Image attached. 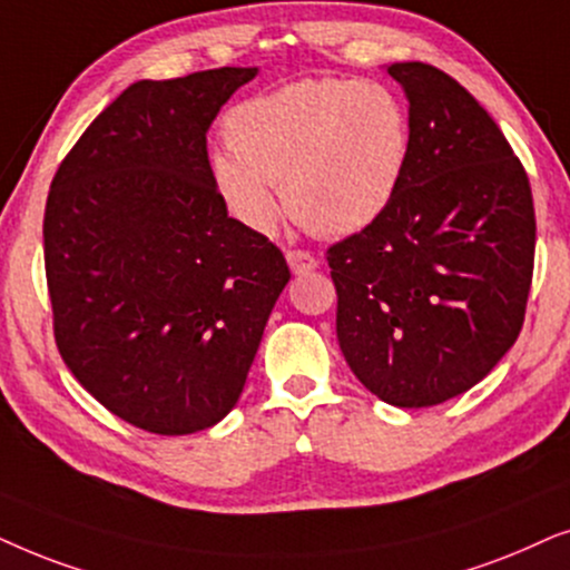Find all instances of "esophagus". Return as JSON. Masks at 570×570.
I'll return each instance as SVG.
<instances>
[{"label": "esophagus", "mask_w": 570, "mask_h": 570, "mask_svg": "<svg viewBox=\"0 0 570 570\" xmlns=\"http://www.w3.org/2000/svg\"><path fill=\"white\" fill-rule=\"evenodd\" d=\"M286 263H289L294 276H305V273L317 268V261L309 253H305V249H289L286 253Z\"/></svg>", "instance_id": "34e87169"}]
</instances>
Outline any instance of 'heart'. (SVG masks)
<instances>
[{
    "instance_id": "1",
    "label": "heart",
    "mask_w": 570,
    "mask_h": 570,
    "mask_svg": "<svg viewBox=\"0 0 570 570\" xmlns=\"http://www.w3.org/2000/svg\"><path fill=\"white\" fill-rule=\"evenodd\" d=\"M229 148L210 156V181L255 234L278 226L284 187L292 216L325 237L381 218L404 181L412 127L389 86L305 78L247 98L226 114Z\"/></svg>"
}]
</instances>
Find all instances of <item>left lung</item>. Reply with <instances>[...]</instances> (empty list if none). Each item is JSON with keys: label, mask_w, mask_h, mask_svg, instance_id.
<instances>
[{"label": "left lung", "mask_w": 570, "mask_h": 570, "mask_svg": "<svg viewBox=\"0 0 570 570\" xmlns=\"http://www.w3.org/2000/svg\"><path fill=\"white\" fill-rule=\"evenodd\" d=\"M385 72L409 101L404 181L328 265L352 373L385 404L422 409L472 389L515 344L537 224L527 171L480 101L432 65Z\"/></svg>", "instance_id": "obj_1"}]
</instances>
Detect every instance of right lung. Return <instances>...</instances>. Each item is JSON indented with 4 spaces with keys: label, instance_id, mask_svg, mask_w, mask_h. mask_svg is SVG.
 I'll return each instance as SVG.
<instances>
[{
    "label": "right lung",
    "instance_id": "right-lung-1",
    "mask_svg": "<svg viewBox=\"0 0 570 570\" xmlns=\"http://www.w3.org/2000/svg\"><path fill=\"white\" fill-rule=\"evenodd\" d=\"M257 67L138 80L55 174L43 257L59 354L119 420L156 435L214 428L237 406L292 273L229 216L206 135Z\"/></svg>",
    "mask_w": 570,
    "mask_h": 570
}]
</instances>
